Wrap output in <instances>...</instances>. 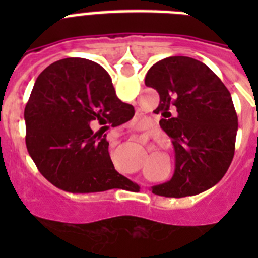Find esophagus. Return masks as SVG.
<instances>
[{
  "label": "esophagus",
  "instance_id": "1",
  "mask_svg": "<svg viewBox=\"0 0 258 258\" xmlns=\"http://www.w3.org/2000/svg\"><path fill=\"white\" fill-rule=\"evenodd\" d=\"M117 143H119V142H117V141H113L112 143H111V146H112V147H113V146H116Z\"/></svg>",
  "mask_w": 258,
  "mask_h": 258
}]
</instances>
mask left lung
Masks as SVG:
<instances>
[{
	"mask_svg": "<svg viewBox=\"0 0 258 258\" xmlns=\"http://www.w3.org/2000/svg\"><path fill=\"white\" fill-rule=\"evenodd\" d=\"M145 83L159 93L155 113L175 151L174 175L153 192L182 198L213 187L234 157L238 119L228 88L206 64L186 56L154 64Z\"/></svg>",
	"mask_w": 258,
	"mask_h": 258,
	"instance_id": "1",
	"label": "left lung"
}]
</instances>
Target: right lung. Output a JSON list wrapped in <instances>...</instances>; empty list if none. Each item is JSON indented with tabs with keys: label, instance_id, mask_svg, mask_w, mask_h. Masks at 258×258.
Returning a JSON list of instances; mask_svg holds the SVG:
<instances>
[{
	"label": "right lung",
	"instance_id": "obj_1",
	"mask_svg": "<svg viewBox=\"0 0 258 258\" xmlns=\"http://www.w3.org/2000/svg\"><path fill=\"white\" fill-rule=\"evenodd\" d=\"M134 113L116 97L104 68L87 58H62L34 83L24 112L26 149L42 176L64 191L125 188L133 182L113 167L105 135L91 127H116Z\"/></svg>",
	"mask_w": 258,
	"mask_h": 258
}]
</instances>
